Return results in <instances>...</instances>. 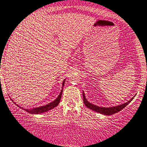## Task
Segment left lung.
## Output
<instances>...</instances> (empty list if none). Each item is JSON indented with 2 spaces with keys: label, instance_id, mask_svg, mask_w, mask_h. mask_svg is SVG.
<instances>
[{
  "label": "left lung",
  "instance_id": "1",
  "mask_svg": "<svg viewBox=\"0 0 147 147\" xmlns=\"http://www.w3.org/2000/svg\"><path fill=\"white\" fill-rule=\"evenodd\" d=\"M83 102L85 103V105L87 107H89V109H92L94 111H96L101 114L106 115V116H109V115L114 114V113H118V111H120L124 108L126 105H128L131 102V101H132V99H134V97H132V99H130L128 102L123 103V104L116 105V106H112V107H99L97 106L96 105H94L93 103L89 102L86 99L85 93L84 91H83Z\"/></svg>",
  "mask_w": 147,
  "mask_h": 147
}]
</instances>
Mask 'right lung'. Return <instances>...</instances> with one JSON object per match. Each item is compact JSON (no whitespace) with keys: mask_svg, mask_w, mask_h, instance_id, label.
Masks as SVG:
<instances>
[{"mask_svg":"<svg viewBox=\"0 0 147 147\" xmlns=\"http://www.w3.org/2000/svg\"><path fill=\"white\" fill-rule=\"evenodd\" d=\"M65 80L66 79H64L63 82H62V88L61 91H60V93L59 94V95H58V97L55 99V100L52 101V102L48 103V104H46V105H42V106H40V107H34V108H32V109H25V108H23V107H21L20 106H19V105H17L18 107H20V108L24 109L25 111H27V112H29V113H34V114H38V113H44V112H46V111H48L49 110H50V109H53L54 107H56L58 104H59V103L60 101V99H61L62 91H63V87H64V83H65Z\"/></svg>","mask_w":147,"mask_h":147,"instance_id":"1","label":"right lung"}]
</instances>
